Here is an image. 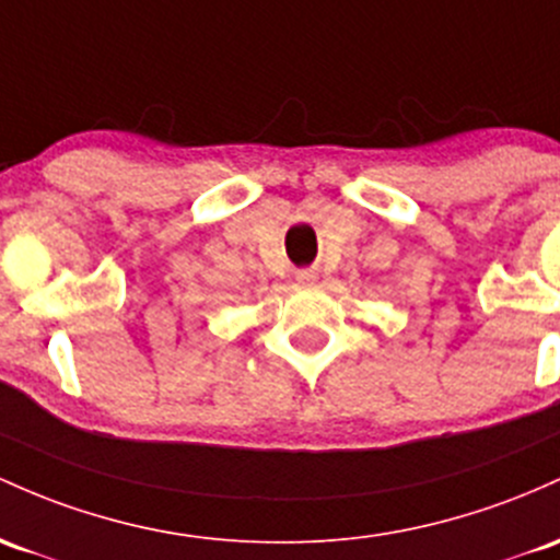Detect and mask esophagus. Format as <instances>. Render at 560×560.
<instances>
[{
  "label": "esophagus",
  "mask_w": 560,
  "mask_h": 560,
  "mask_svg": "<svg viewBox=\"0 0 560 560\" xmlns=\"http://www.w3.org/2000/svg\"><path fill=\"white\" fill-rule=\"evenodd\" d=\"M298 284L300 287H313V284H316V270H300V273H298Z\"/></svg>",
  "instance_id": "obj_1"
}]
</instances>
